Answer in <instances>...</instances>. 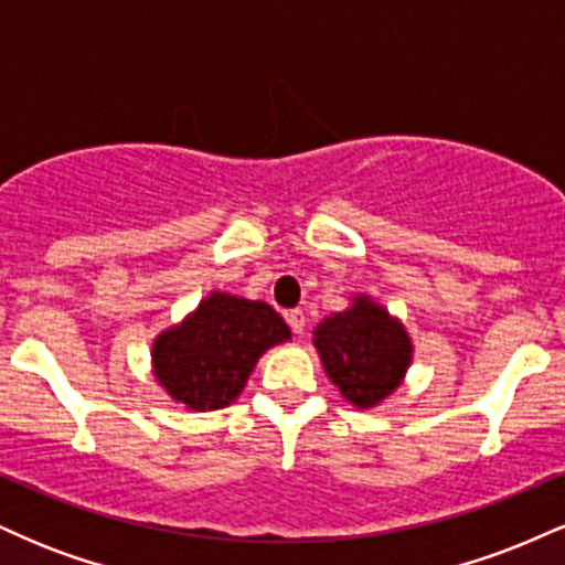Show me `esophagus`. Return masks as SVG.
Segmentation results:
<instances>
[{
    "label": "esophagus",
    "instance_id": "1",
    "mask_svg": "<svg viewBox=\"0 0 565 565\" xmlns=\"http://www.w3.org/2000/svg\"><path fill=\"white\" fill-rule=\"evenodd\" d=\"M287 323L291 327V332L302 334V332H305V313H302V310H300V308L289 310V313H287Z\"/></svg>",
    "mask_w": 565,
    "mask_h": 565
}]
</instances>
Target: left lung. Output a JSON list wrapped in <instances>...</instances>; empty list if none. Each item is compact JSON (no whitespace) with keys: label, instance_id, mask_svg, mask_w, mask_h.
Wrapping results in <instances>:
<instances>
[{"label":"left lung","instance_id":"left-lung-1","mask_svg":"<svg viewBox=\"0 0 565 565\" xmlns=\"http://www.w3.org/2000/svg\"><path fill=\"white\" fill-rule=\"evenodd\" d=\"M329 380L355 406H374L391 395L412 361V342L380 305L359 297L313 332Z\"/></svg>","mask_w":565,"mask_h":565}]
</instances>
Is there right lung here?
Masks as SVG:
<instances>
[{
  "label": "right lung",
  "instance_id": "right-lung-1",
  "mask_svg": "<svg viewBox=\"0 0 565 565\" xmlns=\"http://www.w3.org/2000/svg\"><path fill=\"white\" fill-rule=\"evenodd\" d=\"M284 340L289 327L270 305L215 291L153 342V366L172 398L212 412L236 401L257 359Z\"/></svg>",
  "mask_w": 565,
  "mask_h": 565
}]
</instances>
